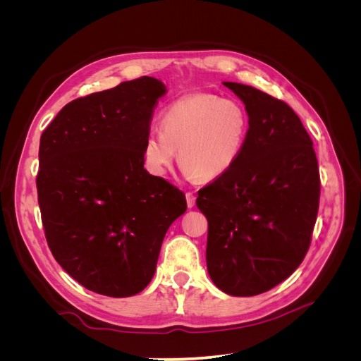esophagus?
I'll return each mask as SVG.
<instances>
[{
	"instance_id": "esophagus-1",
	"label": "esophagus",
	"mask_w": 361,
	"mask_h": 361,
	"mask_svg": "<svg viewBox=\"0 0 361 361\" xmlns=\"http://www.w3.org/2000/svg\"><path fill=\"white\" fill-rule=\"evenodd\" d=\"M187 204H188V207H192L195 204V194L191 191L187 192Z\"/></svg>"
}]
</instances>
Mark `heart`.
Here are the masks:
<instances>
[{
	"instance_id": "obj_1",
	"label": "heart",
	"mask_w": 361,
	"mask_h": 361,
	"mask_svg": "<svg viewBox=\"0 0 361 361\" xmlns=\"http://www.w3.org/2000/svg\"><path fill=\"white\" fill-rule=\"evenodd\" d=\"M250 117L243 104L214 93L182 96L167 106L161 130L143 138L146 169L162 176L176 157L188 178L209 182L231 170L244 149Z\"/></svg>"
}]
</instances>
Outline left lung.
Wrapping results in <instances>:
<instances>
[{
    "label": "left lung",
    "instance_id": "8db88e82",
    "mask_svg": "<svg viewBox=\"0 0 361 361\" xmlns=\"http://www.w3.org/2000/svg\"><path fill=\"white\" fill-rule=\"evenodd\" d=\"M250 128L235 166L199 190L206 265L218 289L253 297L286 280L312 243L321 178L313 141L292 108L251 85L224 82Z\"/></svg>",
    "mask_w": 361,
    "mask_h": 361
}]
</instances>
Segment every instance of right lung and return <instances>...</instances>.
I'll use <instances>...</instances> for the list:
<instances>
[{"instance_id":"right-lung-1","label":"right lung","mask_w":361,"mask_h":361,"mask_svg":"<svg viewBox=\"0 0 361 361\" xmlns=\"http://www.w3.org/2000/svg\"><path fill=\"white\" fill-rule=\"evenodd\" d=\"M166 87L152 76L78 97L40 137L37 200L51 253L85 289L123 298L154 277L185 194L143 167Z\"/></svg>"}]
</instances>
